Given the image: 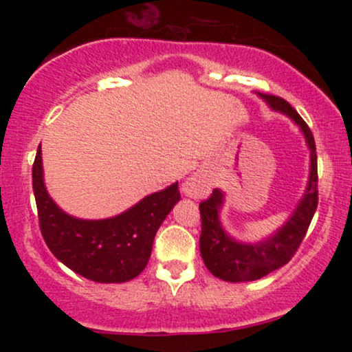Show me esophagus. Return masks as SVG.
<instances>
[{"label":"esophagus","instance_id":"esophagus-1","mask_svg":"<svg viewBox=\"0 0 352 352\" xmlns=\"http://www.w3.org/2000/svg\"><path fill=\"white\" fill-rule=\"evenodd\" d=\"M208 190L210 180L205 175H201V173H193L182 185V192H184L185 197H190V199H201L205 193H208Z\"/></svg>","mask_w":352,"mask_h":352}]
</instances>
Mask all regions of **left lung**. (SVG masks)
<instances>
[{"instance_id":"8db88e82","label":"left lung","mask_w":352,"mask_h":352,"mask_svg":"<svg viewBox=\"0 0 352 352\" xmlns=\"http://www.w3.org/2000/svg\"><path fill=\"white\" fill-rule=\"evenodd\" d=\"M261 99L273 111L288 116L300 127L309 148V179L305 195L298 201L292 217L273 235L258 243H243L232 238L221 227L220 210L223 207V192L213 190L208 200L200 204L201 235L200 253L204 263L213 276L223 281H254L288 263L301 245L318 207V159L314 137L309 127L285 99L272 94H261Z\"/></svg>"}]
</instances>
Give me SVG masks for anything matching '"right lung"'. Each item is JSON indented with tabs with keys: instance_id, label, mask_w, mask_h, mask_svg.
Returning <instances> with one entry per match:
<instances>
[{
	"instance_id": "1",
	"label": "right lung",
	"mask_w": 352,
	"mask_h": 352,
	"mask_svg": "<svg viewBox=\"0 0 352 352\" xmlns=\"http://www.w3.org/2000/svg\"><path fill=\"white\" fill-rule=\"evenodd\" d=\"M33 190L47 248L60 263L96 283H125L139 276L148 263L157 230L180 200L175 182L116 217L76 218L63 212L47 193L41 145L33 165Z\"/></svg>"
}]
</instances>
